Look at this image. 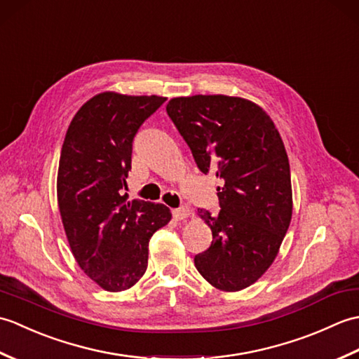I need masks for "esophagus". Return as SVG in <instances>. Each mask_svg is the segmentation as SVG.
<instances>
[{
  "instance_id": "34e87169",
  "label": "esophagus",
  "mask_w": 359,
  "mask_h": 359,
  "mask_svg": "<svg viewBox=\"0 0 359 359\" xmlns=\"http://www.w3.org/2000/svg\"><path fill=\"white\" fill-rule=\"evenodd\" d=\"M189 216V208L188 207H180L172 210V217L175 220H185Z\"/></svg>"
}]
</instances>
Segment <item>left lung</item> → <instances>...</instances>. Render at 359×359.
Here are the masks:
<instances>
[{
	"instance_id": "1",
	"label": "left lung",
	"mask_w": 359,
	"mask_h": 359,
	"mask_svg": "<svg viewBox=\"0 0 359 359\" xmlns=\"http://www.w3.org/2000/svg\"><path fill=\"white\" fill-rule=\"evenodd\" d=\"M166 112L199 170L219 179L220 211L197 210L212 242L196 255V269L212 287L239 292L270 269L292 220L284 142L269 114L242 97H175Z\"/></svg>"
}]
</instances>
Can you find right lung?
I'll return each mask as SVG.
<instances>
[{
  "label": "right lung",
  "instance_id": "right-lung-1",
  "mask_svg": "<svg viewBox=\"0 0 359 359\" xmlns=\"http://www.w3.org/2000/svg\"><path fill=\"white\" fill-rule=\"evenodd\" d=\"M166 100L106 90L75 114L63 142L57 201L80 269L106 292L135 285L148 266V243L171 220L163 203L126 201L133 140Z\"/></svg>",
  "mask_w": 359,
  "mask_h": 359
}]
</instances>
